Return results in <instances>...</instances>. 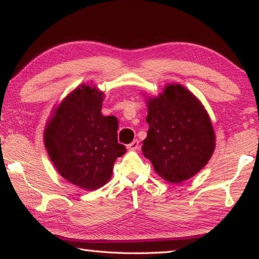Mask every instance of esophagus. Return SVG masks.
Returning <instances> with one entry per match:
<instances>
[{"label": "esophagus", "mask_w": 259, "mask_h": 259, "mask_svg": "<svg viewBox=\"0 0 259 259\" xmlns=\"http://www.w3.org/2000/svg\"><path fill=\"white\" fill-rule=\"evenodd\" d=\"M139 141L138 140H134V141H132L130 143V145H127V149H130V150H139V148H140V145H139Z\"/></svg>", "instance_id": "1"}]
</instances>
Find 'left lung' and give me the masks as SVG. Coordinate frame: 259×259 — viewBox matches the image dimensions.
<instances>
[{
    "instance_id": "obj_1",
    "label": "left lung",
    "mask_w": 259,
    "mask_h": 259,
    "mask_svg": "<svg viewBox=\"0 0 259 259\" xmlns=\"http://www.w3.org/2000/svg\"><path fill=\"white\" fill-rule=\"evenodd\" d=\"M149 125L142 152L159 177L181 182L209 162L215 135L202 103L181 84H167L164 93L147 101Z\"/></svg>"
}]
</instances>
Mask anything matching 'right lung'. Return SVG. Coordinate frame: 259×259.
<instances>
[{"label":"right lung","mask_w":259,"mask_h":259,"mask_svg":"<svg viewBox=\"0 0 259 259\" xmlns=\"http://www.w3.org/2000/svg\"><path fill=\"white\" fill-rule=\"evenodd\" d=\"M104 94L81 84L55 110L45 130V146L64 179L94 190L111 178L118 157L126 152L118 143V119L101 112Z\"/></svg>","instance_id":"1"}]
</instances>
